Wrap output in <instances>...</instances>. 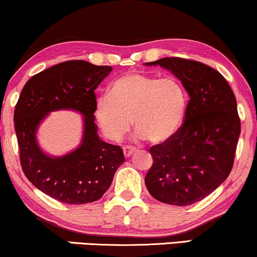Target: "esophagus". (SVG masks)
<instances>
[{"label":"esophagus","mask_w":257,"mask_h":257,"mask_svg":"<svg viewBox=\"0 0 257 257\" xmlns=\"http://www.w3.org/2000/svg\"><path fill=\"white\" fill-rule=\"evenodd\" d=\"M123 153H124L125 158H129V157L133 156L135 153V148L133 147H124L123 148Z\"/></svg>","instance_id":"34e87169"}]
</instances>
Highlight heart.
<instances>
[{
    "label": "heart",
    "instance_id": "heart-1",
    "mask_svg": "<svg viewBox=\"0 0 257 257\" xmlns=\"http://www.w3.org/2000/svg\"><path fill=\"white\" fill-rule=\"evenodd\" d=\"M187 109V92L177 79L134 72L117 79L109 95L95 100L93 113L99 129L111 141H119L134 120L137 139L160 144L177 134Z\"/></svg>",
    "mask_w": 257,
    "mask_h": 257
}]
</instances>
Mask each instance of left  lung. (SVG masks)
I'll return each instance as SVG.
<instances>
[{"label":"left lung","mask_w":257,"mask_h":257,"mask_svg":"<svg viewBox=\"0 0 257 257\" xmlns=\"http://www.w3.org/2000/svg\"><path fill=\"white\" fill-rule=\"evenodd\" d=\"M146 66L174 74L189 103L177 134L151 147L153 165L145 184L160 202L193 205L217 189L232 170L240 134L236 98L224 76L201 62L164 57Z\"/></svg>","instance_id":"8db88e82"}]
</instances>
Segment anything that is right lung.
Here are the masks:
<instances>
[{"mask_svg": "<svg viewBox=\"0 0 257 257\" xmlns=\"http://www.w3.org/2000/svg\"><path fill=\"white\" fill-rule=\"evenodd\" d=\"M111 70L87 61L62 62L32 76L21 91L14 123L24 174L37 189L60 202L99 200L124 163L122 148L101 140L94 123V91ZM60 109L83 116V135L73 151L51 156L40 147L38 129L49 113Z\"/></svg>", "mask_w": 257, "mask_h": 257, "instance_id": "obj_1", "label": "right lung"}]
</instances>
